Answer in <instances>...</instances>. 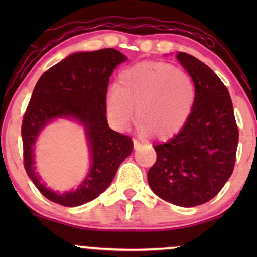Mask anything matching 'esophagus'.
<instances>
[{"mask_svg": "<svg viewBox=\"0 0 257 257\" xmlns=\"http://www.w3.org/2000/svg\"><path fill=\"white\" fill-rule=\"evenodd\" d=\"M140 146H142V144H140L139 142H137V140H133V147H135V150L140 149Z\"/></svg>", "mask_w": 257, "mask_h": 257, "instance_id": "1", "label": "esophagus"}]
</instances>
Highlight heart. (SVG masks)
<instances>
[{
  "instance_id": "b5f03b06",
  "label": "heart",
  "mask_w": 257,
  "mask_h": 257,
  "mask_svg": "<svg viewBox=\"0 0 257 257\" xmlns=\"http://www.w3.org/2000/svg\"><path fill=\"white\" fill-rule=\"evenodd\" d=\"M196 101V85L185 70L168 62H142L122 70L107 94L110 124L122 130L133 120L142 135L170 139L182 130Z\"/></svg>"
}]
</instances>
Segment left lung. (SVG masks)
Wrapping results in <instances>:
<instances>
[{"label": "left lung", "mask_w": 257, "mask_h": 257, "mask_svg": "<svg viewBox=\"0 0 257 257\" xmlns=\"http://www.w3.org/2000/svg\"><path fill=\"white\" fill-rule=\"evenodd\" d=\"M177 58L194 79L196 101L181 131L154 146L157 161L147 180L165 201L195 207L212 200L233 173L238 128L229 92L215 72L186 52Z\"/></svg>", "instance_id": "1"}]
</instances>
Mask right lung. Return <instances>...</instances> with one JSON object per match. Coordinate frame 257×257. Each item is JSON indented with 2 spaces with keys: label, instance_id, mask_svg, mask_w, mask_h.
Here are the masks:
<instances>
[{
  "label": "right lung",
  "instance_id": "obj_1",
  "mask_svg": "<svg viewBox=\"0 0 257 257\" xmlns=\"http://www.w3.org/2000/svg\"><path fill=\"white\" fill-rule=\"evenodd\" d=\"M126 59L112 48L76 52L51 66L38 79L22 122L24 168L50 201L75 207L96 199L113 180L119 165L131 154V138L108 127L105 110L110 76ZM56 117L76 118L86 127L93 160L83 184L76 191L63 195L45 188L33 166L37 137Z\"/></svg>",
  "mask_w": 257,
  "mask_h": 257
}]
</instances>
